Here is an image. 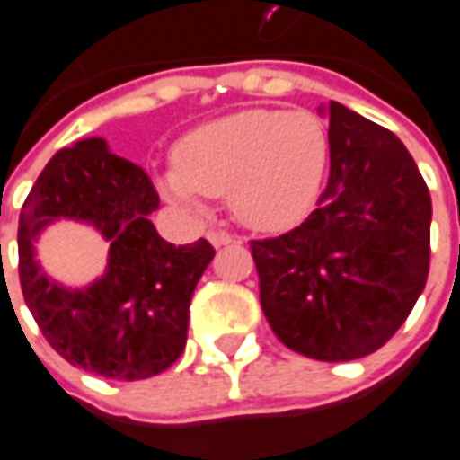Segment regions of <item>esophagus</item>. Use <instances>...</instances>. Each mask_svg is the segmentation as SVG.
<instances>
[{
    "label": "esophagus",
    "mask_w": 460,
    "mask_h": 460,
    "mask_svg": "<svg viewBox=\"0 0 460 460\" xmlns=\"http://www.w3.org/2000/svg\"><path fill=\"white\" fill-rule=\"evenodd\" d=\"M209 243L214 246V249H221V246H226V243H231L234 241V236L231 234H226V231H209Z\"/></svg>",
    "instance_id": "34e87169"
}]
</instances>
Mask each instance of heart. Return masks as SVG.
I'll use <instances>...</instances> for the list:
<instances>
[{
	"instance_id": "b5f03b06",
	"label": "heart",
	"mask_w": 460,
	"mask_h": 460,
	"mask_svg": "<svg viewBox=\"0 0 460 460\" xmlns=\"http://www.w3.org/2000/svg\"><path fill=\"white\" fill-rule=\"evenodd\" d=\"M330 164V132L310 111L253 108L187 132L177 164L162 172L164 197L204 211V197H229L253 231H288L308 217Z\"/></svg>"
}]
</instances>
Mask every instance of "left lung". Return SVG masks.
Instances as JSON below:
<instances>
[{"label":"left lung","mask_w":460,"mask_h":460,"mask_svg":"<svg viewBox=\"0 0 460 460\" xmlns=\"http://www.w3.org/2000/svg\"><path fill=\"white\" fill-rule=\"evenodd\" d=\"M330 122V177L318 209L279 239L251 241L261 308L300 355L347 362L402 328L429 279L431 194L394 132L342 103Z\"/></svg>","instance_id":"8db88e82"}]
</instances>
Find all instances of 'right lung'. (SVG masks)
Returning <instances> with one entry per match:
<instances>
[{"label":"right lung","mask_w":460,"mask_h":460,"mask_svg":"<svg viewBox=\"0 0 460 460\" xmlns=\"http://www.w3.org/2000/svg\"><path fill=\"white\" fill-rule=\"evenodd\" d=\"M160 197L150 177L85 137L58 150L19 217V280L36 325L74 367L108 379L164 372L187 345L190 303L214 259L209 241L174 246L150 221ZM78 220L109 241L103 277L75 289L51 279L35 243L56 220Z\"/></svg>","instance_id":"obj_1"}]
</instances>
